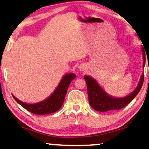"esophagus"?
Wrapping results in <instances>:
<instances>
[{
    "label": "esophagus",
    "instance_id": "esophagus-1",
    "mask_svg": "<svg viewBox=\"0 0 149 149\" xmlns=\"http://www.w3.org/2000/svg\"><path fill=\"white\" fill-rule=\"evenodd\" d=\"M78 68H79V69L80 70V71H85V66H80Z\"/></svg>",
    "mask_w": 149,
    "mask_h": 149
}]
</instances>
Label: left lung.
<instances>
[{
	"instance_id": "8db88e82",
	"label": "left lung",
	"mask_w": 149,
	"mask_h": 149,
	"mask_svg": "<svg viewBox=\"0 0 149 149\" xmlns=\"http://www.w3.org/2000/svg\"><path fill=\"white\" fill-rule=\"evenodd\" d=\"M141 50L143 54V66L144 68L145 62H146V54L143 47L141 48ZM84 78L87 84L89 103L91 107L97 111L107 112L111 110H119L127 106L130 102L134 100L142 86L144 74L143 73L141 75L139 84L134 91L126 97H120V98L113 97L108 95L92 77L85 76Z\"/></svg>"
}]
</instances>
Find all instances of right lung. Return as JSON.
I'll return each mask as SVG.
<instances>
[{"label":"right lung","instance_id":"obj_1","mask_svg":"<svg viewBox=\"0 0 149 149\" xmlns=\"http://www.w3.org/2000/svg\"><path fill=\"white\" fill-rule=\"evenodd\" d=\"M75 78H76V75L74 73H68V74L64 75L52 95L47 97L46 100L38 102V103L26 104L19 100L14 95L13 96L18 104H19L22 107L31 113L37 114V115L52 113L57 111L62 107L67 89L71 82Z\"/></svg>","mask_w":149,"mask_h":149}]
</instances>
